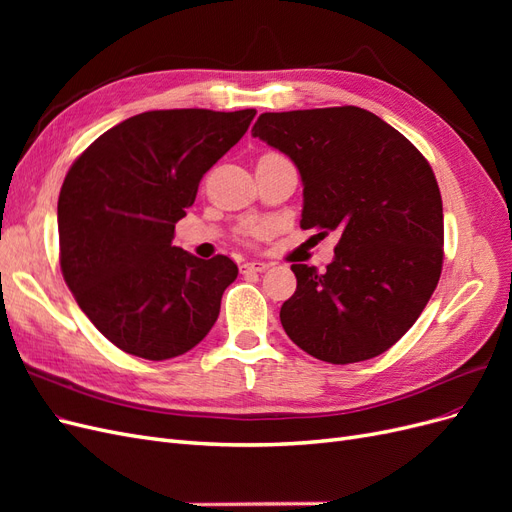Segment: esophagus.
Returning <instances> with one entry per match:
<instances>
[{
	"mask_svg": "<svg viewBox=\"0 0 512 512\" xmlns=\"http://www.w3.org/2000/svg\"><path fill=\"white\" fill-rule=\"evenodd\" d=\"M267 267H269V262H265V260H252V262H245V265H241V271L243 273H260Z\"/></svg>",
	"mask_w": 512,
	"mask_h": 512,
	"instance_id": "esophagus-1",
	"label": "esophagus"
}]
</instances>
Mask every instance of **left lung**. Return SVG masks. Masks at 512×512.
I'll return each instance as SVG.
<instances>
[{
  "label": "left lung",
  "mask_w": 512,
  "mask_h": 512,
  "mask_svg": "<svg viewBox=\"0 0 512 512\" xmlns=\"http://www.w3.org/2000/svg\"><path fill=\"white\" fill-rule=\"evenodd\" d=\"M252 136L299 168L301 228L339 232L327 271L290 267L286 335L333 365L374 359L421 316L442 273V196L429 162L359 106L262 113Z\"/></svg>",
  "instance_id": "8db88e82"
}]
</instances>
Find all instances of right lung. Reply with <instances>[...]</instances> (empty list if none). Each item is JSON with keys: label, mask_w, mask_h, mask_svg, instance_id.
Returning <instances> with one entry per match:
<instances>
[{"label": "right lung", "mask_w": 512, "mask_h": 512, "mask_svg": "<svg viewBox=\"0 0 512 512\" xmlns=\"http://www.w3.org/2000/svg\"><path fill=\"white\" fill-rule=\"evenodd\" d=\"M256 111H149L96 138L57 203L59 265L94 327L147 361L185 354L220 316L237 265L173 245L198 183L239 143Z\"/></svg>", "instance_id": "right-lung-1"}]
</instances>
